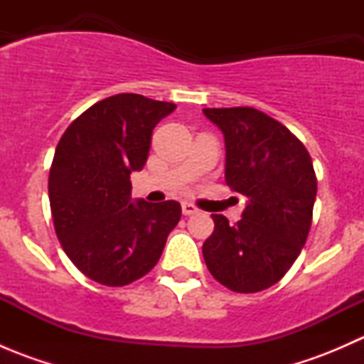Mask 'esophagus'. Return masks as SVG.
<instances>
[{
  "instance_id": "1",
  "label": "esophagus",
  "mask_w": 364,
  "mask_h": 364,
  "mask_svg": "<svg viewBox=\"0 0 364 364\" xmlns=\"http://www.w3.org/2000/svg\"><path fill=\"white\" fill-rule=\"evenodd\" d=\"M181 209H183V215H185V216H190V215H196V213H199V208H197V205H193L192 203H183Z\"/></svg>"
}]
</instances>
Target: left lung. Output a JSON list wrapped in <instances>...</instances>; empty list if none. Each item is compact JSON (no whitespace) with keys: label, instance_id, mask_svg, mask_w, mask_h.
I'll return each mask as SVG.
<instances>
[{"label":"left lung","instance_id":"obj_1","mask_svg":"<svg viewBox=\"0 0 364 364\" xmlns=\"http://www.w3.org/2000/svg\"><path fill=\"white\" fill-rule=\"evenodd\" d=\"M203 112L225 139V183L248 199L234 225L211 215L205 266L230 291H264L284 278L306 243L317 196L311 156L289 128L257 109Z\"/></svg>","mask_w":364,"mask_h":364}]
</instances>
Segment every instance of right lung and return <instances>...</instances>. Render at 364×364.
I'll list each match as a JSON object with an SVG mask.
<instances>
[{"label":"right lung","instance_id":"1","mask_svg":"<svg viewBox=\"0 0 364 364\" xmlns=\"http://www.w3.org/2000/svg\"><path fill=\"white\" fill-rule=\"evenodd\" d=\"M176 109L135 93L97 102L61 135L49 171V203L61 247L77 269L123 287L159 262L181 218L176 200L132 203L130 174L148 160L153 128Z\"/></svg>","mask_w":364,"mask_h":364}]
</instances>
